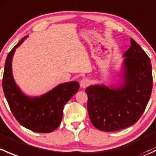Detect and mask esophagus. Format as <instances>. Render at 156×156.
Here are the masks:
<instances>
[{
    "instance_id": "obj_1",
    "label": "esophagus",
    "mask_w": 156,
    "mask_h": 156,
    "mask_svg": "<svg viewBox=\"0 0 156 156\" xmlns=\"http://www.w3.org/2000/svg\"><path fill=\"white\" fill-rule=\"evenodd\" d=\"M90 84V81L88 78H83L81 81H80V85L81 87L86 88Z\"/></svg>"
}]
</instances>
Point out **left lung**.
Listing matches in <instances>:
<instances>
[{
  "label": "left lung",
  "mask_w": 156,
  "mask_h": 156,
  "mask_svg": "<svg viewBox=\"0 0 156 156\" xmlns=\"http://www.w3.org/2000/svg\"><path fill=\"white\" fill-rule=\"evenodd\" d=\"M125 53V84L117 89L90 86L87 110L94 127L103 131H116L136 123L145 111L152 90V65L141 47L130 38Z\"/></svg>",
  "instance_id": "1"
}]
</instances>
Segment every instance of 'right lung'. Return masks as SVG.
<instances>
[{
  "mask_svg": "<svg viewBox=\"0 0 156 156\" xmlns=\"http://www.w3.org/2000/svg\"><path fill=\"white\" fill-rule=\"evenodd\" d=\"M27 36L10 50L6 59L3 90L12 115L23 127L37 133H50L57 128L62 119L64 106L78 92L77 81L64 83L40 97H26L16 85L12 75V59L16 48Z\"/></svg>",
  "mask_w": 156,
  "mask_h": 156,
  "instance_id": "right-lung-1",
  "label": "right lung"
}]
</instances>
